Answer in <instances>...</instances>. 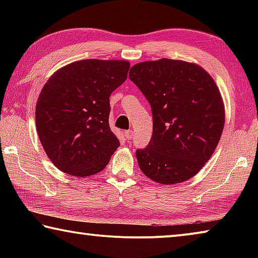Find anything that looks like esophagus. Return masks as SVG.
Instances as JSON below:
<instances>
[{"label": "esophagus", "instance_id": "esophagus-1", "mask_svg": "<svg viewBox=\"0 0 258 258\" xmlns=\"http://www.w3.org/2000/svg\"><path fill=\"white\" fill-rule=\"evenodd\" d=\"M125 138L127 140H132V138H133L132 131H125Z\"/></svg>", "mask_w": 258, "mask_h": 258}]
</instances>
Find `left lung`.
Segmentation results:
<instances>
[{"instance_id": "obj_1", "label": "left lung", "mask_w": 258, "mask_h": 258, "mask_svg": "<svg viewBox=\"0 0 258 258\" xmlns=\"http://www.w3.org/2000/svg\"><path fill=\"white\" fill-rule=\"evenodd\" d=\"M130 78L149 101L154 119L149 145L137 150L140 169L160 184L190 180L211 158L224 128L215 81L197 63L166 58L134 64Z\"/></svg>"}]
</instances>
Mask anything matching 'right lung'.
<instances>
[{"label":"right lung","instance_id":"add662e5","mask_svg":"<svg viewBox=\"0 0 258 258\" xmlns=\"http://www.w3.org/2000/svg\"><path fill=\"white\" fill-rule=\"evenodd\" d=\"M130 66L127 60L74 61L43 86L35 108L36 130L61 172L85 177L108 165L119 147L109 126V97L126 81Z\"/></svg>","mask_w":258,"mask_h":258}]
</instances>
